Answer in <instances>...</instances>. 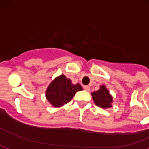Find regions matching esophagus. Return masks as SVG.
<instances>
[{
    "label": "esophagus",
    "mask_w": 149,
    "mask_h": 149,
    "mask_svg": "<svg viewBox=\"0 0 149 149\" xmlns=\"http://www.w3.org/2000/svg\"><path fill=\"white\" fill-rule=\"evenodd\" d=\"M84 90H86V91H90V87H89L88 86H84Z\"/></svg>",
    "instance_id": "34e87169"
}]
</instances>
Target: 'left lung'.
Instances as JSON below:
<instances>
[{
  "mask_svg": "<svg viewBox=\"0 0 149 149\" xmlns=\"http://www.w3.org/2000/svg\"><path fill=\"white\" fill-rule=\"evenodd\" d=\"M93 100L97 106L107 109L111 107L113 98L105 86H101L99 90L91 93Z\"/></svg>",
  "mask_w": 149,
  "mask_h": 149,
  "instance_id": "1",
  "label": "left lung"
}]
</instances>
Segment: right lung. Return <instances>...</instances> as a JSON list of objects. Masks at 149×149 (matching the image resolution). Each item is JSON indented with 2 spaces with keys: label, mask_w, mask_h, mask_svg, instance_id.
<instances>
[{
  "label": "right lung",
  "mask_w": 149,
  "mask_h": 149,
  "mask_svg": "<svg viewBox=\"0 0 149 149\" xmlns=\"http://www.w3.org/2000/svg\"><path fill=\"white\" fill-rule=\"evenodd\" d=\"M82 90L79 84L73 85L69 79L61 75L51 83L46 90V96L54 107H60L70 102L75 93Z\"/></svg>",
  "instance_id": "obj_1"
}]
</instances>
